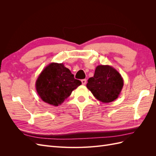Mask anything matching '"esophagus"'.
<instances>
[{
    "mask_svg": "<svg viewBox=\"0 0 156 156\" xmlns=\"http://www.w3.org/2000/svg\"><path fill=\"white\" fill-rule=\"evenodd\" d=\"M81 83H82V84H83V85H85L86 83H87V80L86 79H82Z\"/></svg>",
    "mask_w": 156,
    "mask_h": 156,
    "instance_id": "34e87169",
    "label": "esophagus"
}]
</instances>
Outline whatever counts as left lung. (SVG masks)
<instances>
[{"mask_svg":"<svg viewBox=\"0 0 156 156\" xmlns=\"http://www.w3.org/2000/svg\"><path fill=\"white\" fill-rule=\"evenodd\" d=\"M124 86V80L120 73L108 65H99L94 77L89 78L87 84L98 100L110 103L119 98Z\"/></svg>","mask_w":156,"mask_h":156,"instance_id":"left-lung-1","label":"left lung"}]
</instances>
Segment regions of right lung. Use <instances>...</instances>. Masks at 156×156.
Instances as JSON below:
<instances>
[{"label": "right lung", "mask_w": 156, "mask_h": 156, "mask_svg": "<svg viewBox=\"0 0 156 156\" xmlns=\"http://www.w3.org/2000/svg\"><path fill=\"white\" fill-rule=\"evenodd\" d=\"M81 84L63 63L52 62L42 70L36 81L37 94L44 102L58 106Z\"/></svg>", "instance_id": "1"}]
</instances>
